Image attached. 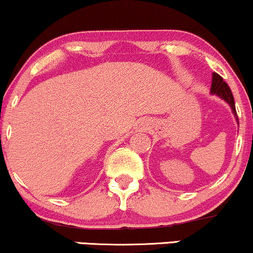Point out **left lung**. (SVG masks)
Masks as SVG:
<instances>
[{"instance_id":"1","label":"left lung","mask_w":253,"mask_h":253,"mask_svg":"<svg viewBox=\"0 0 253 253\" xmlns=\"http://www.w3.org/2000/svg\"><path fill=\"white\" fill-rule=\"evenodd\" d=\"M211 94L212 95L219 96L221 100H224V101L230 106L231 109H232V113L234 114V117H236L237 124L239 125L238 117H237V112H236V106H234V99H233L232 92H231L230 87L227 86L226 82L223 80V78H221L220 75H218L217 73H213V74H212Z\"/></svg>"}]
</instances>
